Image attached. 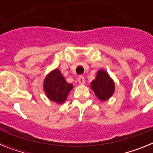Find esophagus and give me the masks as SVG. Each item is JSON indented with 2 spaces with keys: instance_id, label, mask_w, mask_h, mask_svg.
<instances>
[{
  "instance_id": "esophagus-1",
  "label": "esophagus",
  "mask_w": 153,
  "mask_h": 153,
  "mask_svg": "<svg viewBox=\"0 0 153 153\" xmlns=\"http://www.w3.org/2000/svg\"><path fill=\"white\" fill-rule=\"evenodd\" d=\"M78 82H79V84L83 85L85 83V78L83 77V76H79V78H78Z\"/></svg>"
}]
</instances>
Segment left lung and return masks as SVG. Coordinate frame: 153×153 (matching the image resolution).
Listing matches in <instances>:
<instances>
[{
    "label": "left lung",
    "instance_id": "left-lung-1",
    "mask_svg": "<svg viewBox=\"0 0 153 153\" xmlns=\"http://www.w3.org/2000/svg\"><path fill=\"white\" fill-rule=\"evenodd\" d=\"M91 88L97 98L101 101H105L113 96L115 83L105 70H100L97 72L96 79L91 82Z\"/></svg>",
    "mask_w": 153,
    "mask_h": 153
}]
</instances>
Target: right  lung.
<instances>
[{
    "label": "right lung",
    "instance_id": "add662e5",
    "mask_svg": "<svg viewBox=\"0 0 153 153\" xmlns=\"http://www.w3.org/2000/svg\"><path fill=\"white\" fill-rule=\"evenodd\" d=\"M73 85L68 83L60 71L55 69L46 76L44 82V90L46 95L53 102L63 103L67 100Z\"/></svg>",
    "mask_w": 153,
    "mask_h": 153
}]
</instances>
